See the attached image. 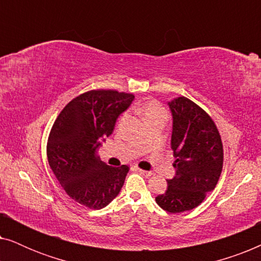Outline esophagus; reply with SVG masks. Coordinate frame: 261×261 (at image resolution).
Masks as SVG:
<instances>
[{"instance_id": "1", "label": "esophagus", "mask_w": 261, "mask_h": 261, "mask_svg": "<svg viewBox=\"0 0 261 261\" xmlns=\"http://www.w3.org/2000/svg\"><path fill=\"white\" fill-rule=\"evenodd\" d=\"M138 172L140 173V174H142V176H145V177H151V176H153L152 172H149V171L141 170V169H138Z\"/></svg>"}]
</instances>
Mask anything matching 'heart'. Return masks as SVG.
Wrapping results in <instances>:
<instances>
[{
  "mask_svg": "<svg viewBox=\"0 0 261 261\" xmlns=\"http://www.w3.org/2000/svg\"><path fill=\"white\" fill-rule=\"evenodd\" d=\"M141 112L146 121L151 120L153 117H156V116H166V110L164 109V107L156 101L146 102L145 105L141 107ZM126 117H127V114H122L119 120V123H122Z\"/></svg>",
  "mask_w": 261,
  "mask_h": 261,
  "instance_id": "b5f03b06",
  "label": "heart"
}]
</instances>
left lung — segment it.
<instances>
[{"label": "left lung", "mask_w": 261, "mask_h": 261, "mask_svg": "<svg viewBox=\"0 0 261 261\" xmlns=\"http://www.w3.org/2000/svg\"><path fill=\"white\" fill-rule=\"evenodd\" d=\"M167 105L172 114L176 176L167 179V190L155 202L177 214L196 208L215 189L223 166V146L215 122L191 99L181 96Z\"/></svg>", "instance_id": "1"}]
</instances>
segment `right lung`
<instances>
[{
  "label": "right lung",
  "mask_w": 261,
  "mask_h": 261,
  "mask_svg": "<svg viewBox=\"0 0 261 261\" xmlns=\"http://www.w3.org/2000/svg\"><path fill=\"white\" fill-rule=\"evenodd\" d=\"M133 94L91 90L67 103L53 123L47 141L49 167L71 198L102 209L119 195L129 167L103 163L97 148L113 133Z\"/></svg>",
  "instance_id": "obj_1"
}]
</instances>
